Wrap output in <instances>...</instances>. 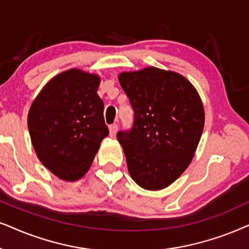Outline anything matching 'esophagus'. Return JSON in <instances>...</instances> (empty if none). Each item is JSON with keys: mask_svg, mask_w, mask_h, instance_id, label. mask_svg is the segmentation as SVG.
Listing matches in <instances>:
<instances>
[{"mask_svg": "<svg viewBox=\"0 0 249 249\" xmlns=\"http://www.w3.org/2000/svg\"><path fill=\"white\" fill-rule=\"evenodd\" d=\"M117 131H118V125L117 124H111L110 126H109V135H110L111 138L116 137V133H117Z\"/></svg>", "mask_w": 249, "mask_h": 249, "instance_id": "obj_1", "label": "esophagus"}]
</instances>
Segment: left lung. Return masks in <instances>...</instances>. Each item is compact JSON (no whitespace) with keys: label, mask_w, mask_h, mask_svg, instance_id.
Returning <instances> with one entry per match:
<instances>
[{"label":"left lung","mask_w":249,"mask_h":249,"mask_svg":"<svg viewBox=\"0 0 249 249\" xmlns=\"http://www.w3.org/2000/svg\"><path fill=\"white\" fill-rule=\"evenodd\" d=\"M134 110L133 126L117 140L135 183L160 190L191 163L203 133L205 112L195 86L174 71L148 67L118 76Z\"/></svg>","instance_id":"1"}]
</instances>
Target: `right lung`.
I'll return each mask as SVG.
<instances>
[{"label": "right lung", "instance_id": "add662e5", "mask_svg": "<svg viewBox=\"0 0 249 249\" xmlns=\"http://www.w3.org/2000/svg\"><path fill=\"white\" fill-rule=\"evenodd\" d=\"M98 75L69 69L48 82L28 112V130L41 163L65 181L81 178L109 134Z\"/></svg>", "mask_w": 249, "mask_h": 249}]
</instances>
